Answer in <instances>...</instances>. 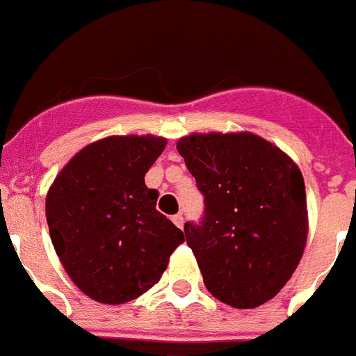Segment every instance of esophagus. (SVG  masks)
<instances>
[{"instance_id":"1","label":"esophagus","mask_w":356,"mask_h":356,"mask_svg":"<svg viewBox=\"0 0 356 356\" xmlns=\"http://www.w3.org/2000/svg\"><path fill=\"white\" fill-rule=\"evenodd\" d=\"M172 222L178 226V228H184V214H174Z\"/></svg>"}]
</instances>
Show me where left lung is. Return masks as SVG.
Masks as SVG:
<instances>
[{
  "label": "left lung",
  "mask_w": 356,
  "mask_h": 356,
  "mask_svg": "<svg viewBox=\"0 0 356 356\" xmlns=\"http://www.w3.org/2000/svg\"><path fill=\"white\" fill-rule=\"evenodd\" d=\"M176 149L205 197L186 241L207 289L234 309L270 301L297 268L309 234L303 174L251 132L191 134Z\"/></svg>",
  "instance_id": "1"
}]
</instances>
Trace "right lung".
I'll return each instance as SVG.
<instances>
[{
  "instance_id": "obj_1",
  "label": "right lung",
  "mask_w": 356,
  "mask_h": 356,
  "mask_svg": "<svg viewBox=\"0 0 356 356\" xmlns=\"http://www.w3.org/2000/svg\"><path fill=\"white\" fill-rule=\"evenodd\" d=\"M166 145L159 136H109L80 149L45 197L55 253L93 301L122 305L166 270L184 232L157 211L145 172Z\"/></svg>"
}]
</instances>
